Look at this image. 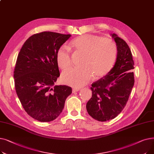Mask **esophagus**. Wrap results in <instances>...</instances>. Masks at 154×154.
Here are the masks:
<instances>
[{"instance_id":"esophagus-1","label":"esophagus","mask_w":154,"mask_h":154,"mask_svg":"<svg viewBox=\"0 0 154 154\" xmlns=\"http://www.w3.org/2000/svg\"><path fill=\"white\" fill-rule=\"evenodd\" d=\"M80 90V88H72V92L74 93V92H75L79 91Z\"/></svg>"}]
</instances>
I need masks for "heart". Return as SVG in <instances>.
Returning a JSON list of instances; mask_svg holds the SVG:
<instances>
[{
  "label": "heart",
  "instance_id": "1",
  "mask_svg": "<svg viewBox=\"0 0 154 154\" xmlns=\"http://www.w3.org/2000/svg\"><path fill=\"white\" fill-rule=\"evenodd\" d=\"M70 47L74 54H83L79 68H71L62 73L64 84L80 87L85 85L94 77L97 79L108 74L117 57V46L107 38L92 34L80 35L72 40ZM56 61L62 70L71 66L72 60L69 48L65 45L56 52Z\"/></svg>",
  "mask_w": 154,
  "mask_h": 154
}]
</instances>
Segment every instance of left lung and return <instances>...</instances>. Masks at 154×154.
Wrapping results in <instances>:
<instances>
[{
	"label": "left lung",
	"mask_w": 154,
	"mask_h": 154,
	"mask_svg": "<svg viewBox=\"0 0 154 154\" xmlns=\"http://www.w3.org/2000/svg\"><path fill=\"white\" fill-rule=\"evenodd\" d=\"M117 46V57L108 74L92 84V97L86 105L88 114L106 122L116 117L125 107L134 85V62L125 41L111 34Z\"/></svg>",
	"instance_id": "left-lung-1"
}]
</instances>
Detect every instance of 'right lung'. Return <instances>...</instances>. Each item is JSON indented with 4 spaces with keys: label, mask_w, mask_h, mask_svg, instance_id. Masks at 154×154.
Segmentation results:
<instances>
[{
    "label": "right lung",
    "mask_w": 154,
    "mask_h": 154,
    "mask_svg": "<svg viewBox=\"0 0 154 154\" xmlns=\"http://www.w3.org/2000/svg\"><path fill=\"white\" fill-rule=\"evenodd\" d=\"M70 36L53 32L34 34L17 56L14 72L16 93L27 114L40 122L57 117L72 92L67 85H55L60 76L56 52Z\"/></svg>",
    "instance_id": "1"
}]
</instances>
